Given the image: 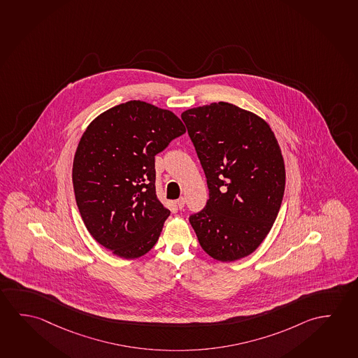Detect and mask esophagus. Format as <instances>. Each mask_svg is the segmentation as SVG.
Segmentation results:
<instances>
[{"label":"esophagus","instance_id":"34e87169","mask_svg":"<svg viewBox=\"0 0 358 358\" xmlns=\"http://www.w3.org/2000/svg\"><path fill=\"white\" fill-rule=\"evenodd\" d=\"M184 205H185V198H179L176 200V206L179 208V209H182L184 208Z\"/></svg>","mask_w":358,"mask_h":358}]
</instances>
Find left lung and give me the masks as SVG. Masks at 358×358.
<instances>
[{
	"instance_id": "obj_1",
	"label": "left lung",
	"mask_w": 358,
	"mask_h": 358,
	"mask_svg": "<svg viewBox=\"0 0 358 358\" xmlns=\"http://www.w3.org/2000/svg\"><path fill=\"white\" fill-rule=\"evenodd\" d=\"M204 169L209 199L189 217L199 244L217 262L254 252L270 233L285 192L276 136L259 115L231 103L182 113Z\"/></svg>"
}]
</instances>
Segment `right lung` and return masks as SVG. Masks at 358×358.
Wrapping results in <instances>:
<instances>
[{
    "label": "right lung",
    "instance_id": "add662e5",
    "mask_svg": "<svg viewBox=\"0 0 358 358\" xmlns=\"http://www.w3.org/2000/svg\"><path fill=\"white\" fill-rule=\"evenodd\" d=\"M185 131L173 112L142 101L87 127L74 154V195L87 230L114 255L136 259L157 244L171 211L155 194L154 157Z\"/></svg>",
    "mask_w": 358,
    "mask_h": 358
}]
</instances>
